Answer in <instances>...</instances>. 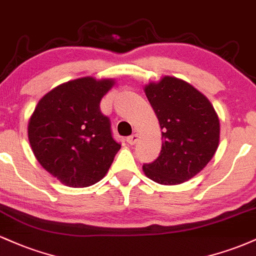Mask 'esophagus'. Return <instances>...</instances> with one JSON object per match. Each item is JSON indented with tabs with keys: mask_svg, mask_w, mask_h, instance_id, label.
I'll use <instances>...</instances> for the list:
<instances>
[{
	"mask_svg": "<svg viewBox=\"0 0 256 256\" xmlns=\"http://www.w3.org/2000/svg\"><path fill=\"white\" fill-rule=\"evenodd\" d=\"M138 140H140V134H131V136L128 137V144L134 146V144H136Z\"/></svg>",
	"mask_w": 256,
	"mask_h": 256,
	"instance_id": "1",
	"label": "esophagus"
}]
</instances>
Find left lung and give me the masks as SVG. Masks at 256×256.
Returning a JSON list of instances; mask_svg holds the SVG:
<instances>
[{
	"mask_svg": "<svg viewBox=\"0 0 256 256\" xmlns=\"http://www.w3.org/2000/svg\"><path fill=\"white\" fill-rule=\"evenodd\" d=\"M162 130V146L143 172L162 185L192 179L212 160L219 146V116L202 92L185 80L165 76L144 86Z\"/></svg>",
	"mask_w": 256,
	"mask_h": 256,
	"instance_id": "8db88e82",
	"label": "left lung"
}]
</instances>
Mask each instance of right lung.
<instances>
[{
	"instance_id": "obj_1",
	"label": "right lung",
	"mask_w": 256,
	"mask_h": 256,
	"mask_svg": "<svg viewBox=\"0 0 256 256\" xmlns=\"http://www.w3.org/2000/svg\"><path fill=\"white\" fill-rule=\"evenodd\" d=\"M114 79L83 77L58 85L38 101L28 125V140L46 172L71 188H86L108 172L120 144L100 102Z\"/></svg>"
}]
</instances>
